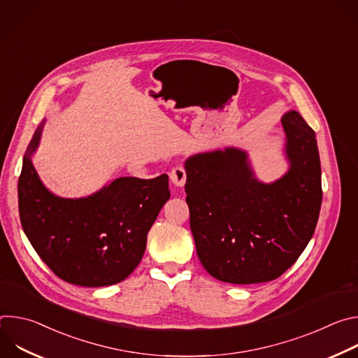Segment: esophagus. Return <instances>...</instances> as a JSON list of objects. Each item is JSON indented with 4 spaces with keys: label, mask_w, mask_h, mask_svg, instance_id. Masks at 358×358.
Segmentation results:
<instances>
[{
    "label": "esophagus",
    "mask_w": 358,
    "mask_h": 358,
    "mask_svg": "<svg viewBox=\"0 0 358 358\" xmlns=\"http://www.w3.org/2000/svg\"><path fill=\"white\" fill-rule=\"evenodd\" d=\"M170 180L176 187H184L187 181V174L182 166H177L170 173Z\"/></svg>",
    "instance_id": "34e87169"
}]
</instances>
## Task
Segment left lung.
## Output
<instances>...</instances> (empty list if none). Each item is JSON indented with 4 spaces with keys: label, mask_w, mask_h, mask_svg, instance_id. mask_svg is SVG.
I'll return each instance as SVG.
<instances>
[{
    "label": "left lung",
    "mask_w": 358,
    "mask_h": 358,
    "mask_svg": "<svg viewBox=\"0 0 358 358\" xmlns=\"http://www.w3.org/2000/svg\"><path fill=\"white\" fill-rule=\"evenodd\" d=\"M287 171L261 181L238 147L185 160V192L196 255L206 271L234 285L269 282L312 239L322 207V169L313 129L296 110L282 116Z\"/></svg>",
    "instance_id": "8db88e82"
}]
</instances>
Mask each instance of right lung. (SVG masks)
Listing matches in <instances>:
<instances>
[{
	"label": "right lung",
	"instance_id": "obj_1",
	"mask_svg": "<svg viewBox=\"0 0 358 358\" xmlns=\"http://www.w3.org/2000/svg\"><path fill=\"white\" fill-rule=\"evenodd\" d=\"M45 120L22 159L18 208L22 229L58 278L86 287L124 280L140 264L147 234L170 199L169 176L120 177L82 198H64L41 181L32 156Z\"/></svg>",
	"mask_w": 358,
	"mask_h": 358
}]
</instances>
